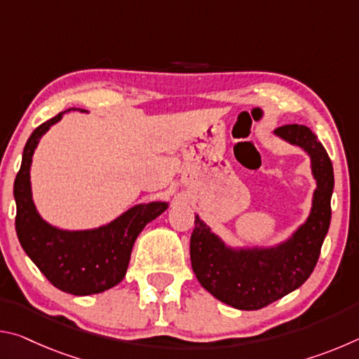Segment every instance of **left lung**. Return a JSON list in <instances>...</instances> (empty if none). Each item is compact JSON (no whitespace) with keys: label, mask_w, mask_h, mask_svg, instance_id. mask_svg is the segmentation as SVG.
I'll return each mask as SVG.
<instances>
[{"label":"left lung","mask_w":359,"mask_h":359,"mask_svg":"<svg viewBox=\"0 0 359 359\" xmlns=\"http://www.w3.org/2000/svg\"><path fill=\"white\" fill-rule=\"evenodd\" d=\"M274 135L311 156L317 188L307 220L274 247H228L198 215L190 239L193 272L199 283L241 311H258L299 288L313 272L331 223L332 163L317 136L304 125H285Z\"/></svg>","instance_id":"1"}]
</instances>
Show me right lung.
I'll use <instances>...</instances> for the list:
<instances>
[{
	"label": "right lung",
	"instance_id": "right-lung-1",
	"mask_svg": "<svg viewBox=\"0 0 359 359\" xmlns=\"http://www.w3.org/2000/svg\"><path fill=\"white\" fill-rule=\"evenodd\" d=\"M65 112L39 125L23 149L22 166L14 182L15 231L23 250L53 287L87 296L102 293L123 280L136 238L145 224L168 209V203L137 204L95 229L68 231L47 223L33 203L29 168L39 139L62 120Z\"/></svg>",
	"mask_w": 359,
	"mask_h": 359
}]
</instances>
